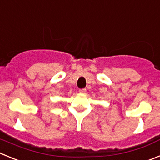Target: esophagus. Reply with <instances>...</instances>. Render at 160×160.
<instances>
[{"label": "esophagus", "instance_id": "1", "mask_svg": "<svg viewBox=\"0 0 160 160\" xmlns=\"http://www.w3.org/2000/svg\"><path fill=\"white\" fill-rule=\"evenodd\" d=\"M79 92L80 93H85L86 92V88H82V89H80L79 90Z\"/></svg>", "mask_w": 160, "mask_h": 160}]
</instances>
